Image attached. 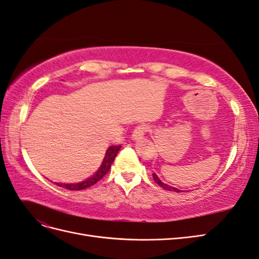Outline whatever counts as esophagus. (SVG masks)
<instances>
[{
    "label": "esophagus",
    "mask_w": 259,
    "mask_h": 259,
    "mask_svg": "<svg viewBox=\"0 0 259 259\" xmlns=\"http://www.w3.org/2000/svg\"><path fill=\"white\" fill-rule=\"evenodd\" d=\"M148 132V126H147V125H145V124H141V125H138V126H136V128L134 130V132H133V134H132V136H133V139H141L146 133Z\"/></svg>",
    "instance_id": "esophagus-1"
}]
</instances>
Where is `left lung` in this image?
Returning a JSON list of instances; mask_svg holds the SVG:
<instances>
[{"instance_id":"left-lung-1","label":"left lung","mask_w":259,"mask_h":259,"mask_svg":"<svg viewBox=\"0 0 259 259\" xmlns=\"http://www.w3.org/2000/svg\"><path fill=\"white\" fill-rule=\"evenodd\" d=\"M152 178H153V180H155L156 183H157L158 185L161 186L162 188H164V190H166V191H173V192H176V193H180V192H181V190H178V188H176V187H172V186H170V185L164 184L163 182H161V180H160V179L157 177L156 173H152Z\"/></svg>"}]
</instances>
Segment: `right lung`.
Here are the masks:
<instances>
[{"instance_id": "obj_1", "label": "right lung", "mask_w": 259, "mask_h": 259, "mask_svg": "<svg viewBox=\"0 0 259 259\" xmlns=\"http://www.w3.org/2000/svg\"><path fill=\"white\" fill-rule=\"evenodd\" d=\"M120 148H121V146H118V145H113V146L109 147L99 169H98V171L94 174L93 177H90L86 181L79 182V183H75V184H63V183H55V184L61 186V187H64V188H66V190H69V191H80V190H85V188H88L90 186L95 185L97 182H99L109 172L111 164H112V162L114 161V159L117 155L118 150H120Z\"/></svg>"}]
</instances>
